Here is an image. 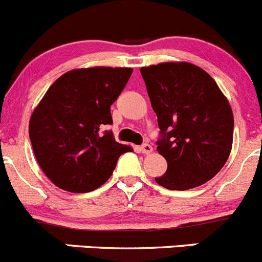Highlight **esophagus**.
I'll use <instances>...</instances> for the list:
<instances>
[{"label": "esophagus", "mask_w": 262, "mask_h": 262, "mask_svg": "<svg viewBox=\"0 0 262 262\" xmlns=\"http://www.w3.org/2000/svg\"><path fill=\"white\" fill-rule=\"evenodd\" d=\"M140 151H141L142 154H150V152L152 151V146L150 144H144L140 146Z\"/></svg>", "instance_id": "34e87169"}]
</instances>
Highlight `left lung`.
I'll list each match as a JSON object with an SVG mask.
<instances>
[{
	"label": "left lung",
	"mask_w": 262,
	"mask_h": 262,
	"mask_svg": "<svg viewBox=\"0 0 262 262\" xmlns=\"http://www.w3.org/2000/svg\"><path fill=\"white\" fill-rule=\"evenodd\" d=\"M140 72L160 128L157 150L168 163L155 182L178 191L204 185L232 150L229 102L208 72L188 62L151 64Z\"/></svg>",
	"instance_id": "left-lung-1"
}]
</instances>
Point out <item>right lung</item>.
Returning a JSON list of instances; mask_svg holds the SVG:
<instances>
[{"mask_svg":"<svg viewBox=\"0 0 262 262\" xmlns=\"http://www.w3.org/2000/svg\"><path fill=\"white\" fill-rule=\"evenodd\" d=\"M128 67L77 69L59 76L33 112L29 137L44 174L64 191L89 192L112 176L132 147L112 131L111 105L127 84Z\"/></svg>","mask_w":262,"mask_h":262,"instance_id":"right-lung-1","label":"right lung"}]
</instances>
